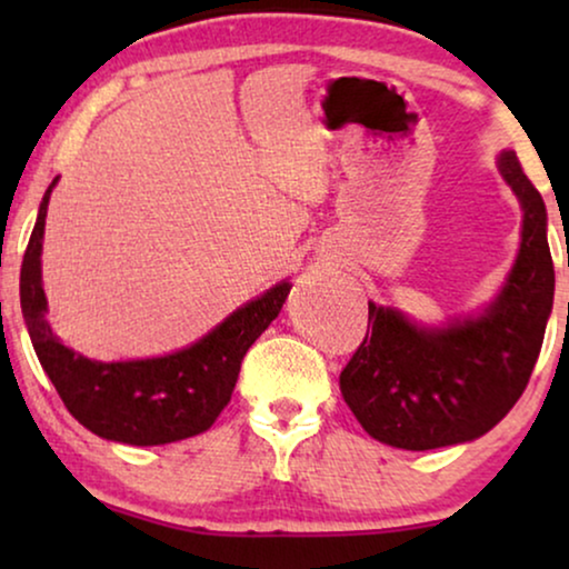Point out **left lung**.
<instances>
[{"label": "left lung", "instance_id": "8db88e82", "mask_svg": "<svg viewBox=\"0 0 569 569\" xmlns=\"http://www.w3.org/2000/svg\"><path fill=\"white\" fill-rule=\"evenodd\" d=\"M500 173L523 204L520 253L485 316L419 329L399 310L368 302V333L339 376L347 407L370 438L432 450L492 430L526 391L555 302L547 207L516 152Z\"/></svg>", "mask_w": 569, "mask_h": 569}]
</instances>
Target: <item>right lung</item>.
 <instances>
[{
    "label": "right lung",
    "mask_w": 569,
    "mask_h": 569,
    "mask_svg": "<svg viewBox=\"0 0 569 569\" xmlns=\"http://www.w3.org/2000/svg\"><path fill=\"white\" fill-rule=\"evenodd\" d=\"M53 183L22 256L20 306L38 360L69 415L98 438L129 446H166L207 432L228 407L248 347L279 316L290 284L271 287L176 355L134 362L88 360L53 339L46 321L41 243Z\"/></svg>",
    "instance_id": "1"
}]
</instances>
